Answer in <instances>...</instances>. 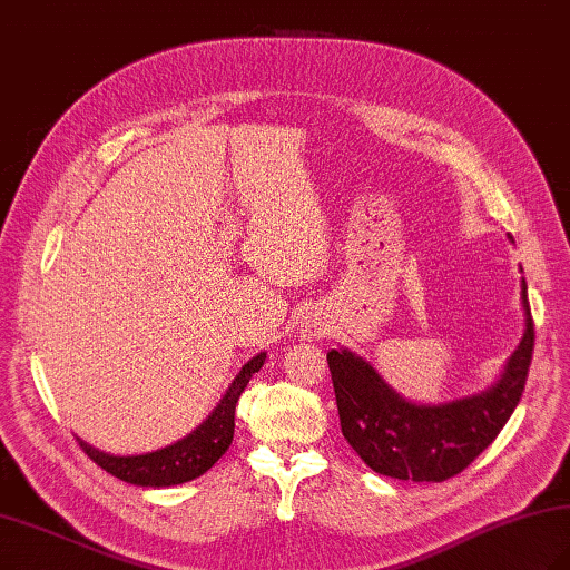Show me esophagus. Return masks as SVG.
<instances>
[{
  "instance_id": "34e87169",
  "label": "esophagus",
  "mask_w": 570,
  "mask_h": 570,
  "mask_svg": "<svg viewBox=\"0 0 570 570\" xmlns=\"http://www.w3.org/2000/svg\"><path fill=\"white\" fill-rule=\"evenodd\" d=\"M328 335V323H325V318L321 316H308L304 323H301V337H316V341H321V337Z\"/></svg>"
}]
</instances>
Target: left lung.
Masks as SVG:
<instances>
[{"label": "left lung", "mask_w": 570, "mask_h": 570, "mask_svg": "<svg viewBox=\"0 0 570 570\" xmlns=\"http://www.w3.org/2000/svg\"><path fill=\"white\" fill-rule=\"evenodd\" d=\"M512 239V237H510ZM524 335L502 374L485 392L441 404L399 394L365 357L347 347L328 353L337 414L345 441L386 478L443 482L463 472L498 433L522 399L534 353V321L522 276Z\"/></svg>", "instance_id": "8db88e82"}]
</instances>
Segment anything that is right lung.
Masks as SVG:
<instances>
[{
	"instance_id": "1",
	"label": "right lung",
	"mask_w": 570,
	"mask_h": 570,
	"mask_svg": "<svg viewBox=\"0 0 570 570\" xmlns=\"http://www.w3.org/2000/svg\"><path fill=\"white\" fill-rule=\"evenodd\" d=\"M264 360H266V353L254 355L247 365L237 372V377L227 386V392L210 411V416L205 419L198 429H193L188 435H184V439L166 448H159V451L139 453V455H112L82 439H78V443L102 470H107L110 475L119 480L129 482V485H137V488L184 485V482L196 480L203 475V472H208L217 460L223 458L229 443H233L237 399L242 392H245L252 374L262 370Z\"/></svg>"
}]
</instances>
